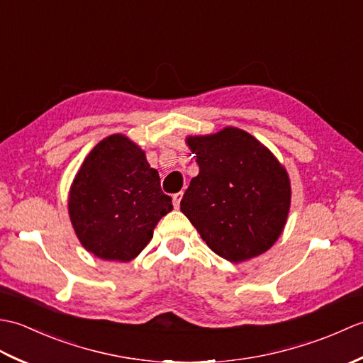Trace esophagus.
I'll return each mask as SVG.
<instances>
[{
  "label": "esophagus",
  "instance_id": "obj_1",
  "mask_svg": "<svg viewBox=\"0 0 363 363\" xmlns=\"http://www.w3.org/2000/svg\"><path fill=\"white\" fill-rule=\"evenodd\" d=\"M181 199H182V194H174V195H173V206L176 207V209H179Z\"/></svg>",
  "mask_w": 363,
  "mask_h": 363
}]
</instances>
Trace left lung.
Masks as SVG:
<instances>
[{"label":"left lung","mask_w":363,"mask_h":363,"mask_svg":"<svg viewBox=\"0 0 363 363\" xmlns=\"http://www.w3.org/2000/svg\"><path fill=\"white\" fill-rule=\"evenodd\" d=\"M199 173L181 211L207 246L229 262L265 252L281 235L290 209L285 168L264 145L237 128L189 137Z\"/></svg>","instance_id":"8db88e82"}]
</instances>
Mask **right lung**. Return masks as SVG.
<instances>
[{"label":"right lung","mask_w":363,"mask_h":363,"mask_svg":"<svg viewBox=\"0 0 363 363\" xmlns=\"http://www.w3.org/2000/svg\"><path fill=\"white\" fill-rule=\"evenodd\" d=\"M172 198L145 152L125 135L99 142L84 160L68 198L79 242L104 260L135 259L152 238L159 220L172 212Z\"/></svg>","instance_id":"1"}]
</instances>
